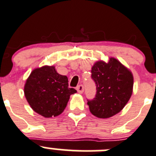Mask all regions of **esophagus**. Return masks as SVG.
I'll return each mask as SVG.
<instances>
[{
  "mask_svg": "<svg viewBox=\"0 0 156 156\" xmlns=\"http://www.w3.org/2000/svg\"><path fill=\"white\" fill-rule=\"evenodd\" d=\"M76 90L79 93H83L84 92V87H83V85H79V86L76 87Z\"/></svg>",
  "mask_w": 156,
  "mask_h": 156,
  "instance_id": "esophagus-1",
  "label": "esophagus"
}]
</instances>
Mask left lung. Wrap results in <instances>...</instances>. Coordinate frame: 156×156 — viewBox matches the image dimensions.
<instances>
[{"label": "left lung", "instance_id": "8db88e82", "mask_svg": "<svg viewBox=\"0 0 156 156\" xmlns=\"http://www.w3.org/2000/svg\"><path fill=\"white\" fill-rule=\"evenodd\" d=\"M92 78L96 84V95L88 100L89 111L98 118H108L119 113L130 100L133 76L118 60L98 61L92 66Z\"/></svg>", "mask_w": 156, "mask_h": 156}]
</instances>
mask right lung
<instances>
[{
    "label": "right lung",
    "mask_w": 156,
    "mask_h": 156,
    "mask_svg": "<svg viewBox=\"0 0 156 156\" xmlns=\"http://www.w3.org/2000/svg\"><path fill=\"white\" fill-rule=\"evenodd\" d=\"M68 78L59 74L55 66H43L31 72L24 86V95L32 110L44 118L61 115L72 94Z\"/></svg>",
    "instance_id": "1"
}]
</instances>
